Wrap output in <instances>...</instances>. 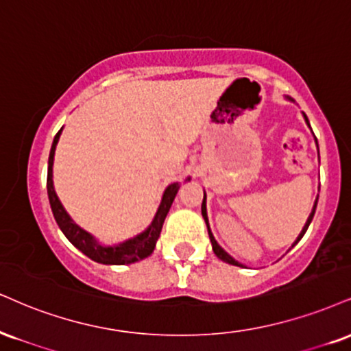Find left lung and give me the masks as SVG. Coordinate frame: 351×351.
Masks as SVG:
<instances>
[{
	"label": "left lung",
	"mask_w": 351,
	"mask_h": 351,
	"mask_svg": "<svg viewBox=\"0 0 351 351\" xmlns=\"http://www.w3.org/2000/svg\"><path fill=\"white\" fill-rule=\"evenodd\" d=\"M304 119H306L307 125H309V121H307V116H306V114H304ZM315 142H317V141H315ZM315 208H317V199H315V202H314V208H312V213L309 214V217H307V221H306V226L302 227L301 234H299V237L296 239V242H294V245H296V243L299 242V240L302 239V235L306 234L307 227H309V223H311V221H312V217H314V214H315ZM201 213H202V217H204V221H206V226H208V232H209V239H210V243H213V250H214V253H216V255H217V258H221L222 261H226V263H229V265H235V267H242V265H240L237 260H234V258H232V256L229 255V253H227L226 250H223V248L221 247V245H219V243L216 242V239H214L213 232H210V229H209V222H208V213H206V193H204V199H202Z\"/></svg>",
	"instance_id": "left-lung-1"
}]
</instances>
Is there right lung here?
<instances>
[{"instance_id": "1", "label": "right lung", "mask_w": 351, "mask_h": 351, "mask_svg": "<svg viewBox=\"0 0 351 351\" xmlns=\"http://www.w3.org/2000/svg\"><path fill=\"white\" fill-rule=\"evenodd\" d=\"M62 129L58 130L57 135L53 137L52 149H50V155H49V170H47V194H49L50 208H52L53 217L55 221H57L58 227H60V230L80 252L84 253L86 256H90L91 260L98 261V263L129 265L150 256L155 248V243H157V240L160 237V232H162L165 217H167L168 210H170L173 204V199H175L176 193H178L180 183H171L170 186H167V189H165L162 202H160L157 214H155L154 221H152L150 226L147 227L142 234L135 235L134 239L125 240V242H122L119 245L104 247V245H101L91 234H88L86 230H83L82 227L77 226V223L71 221V217L66 214L65 208L62 206V202L58 199L57 193H55L53 189L52 167H53V157H55V147H57L58 138H60Z\"/></svg>"}]
</instances>
